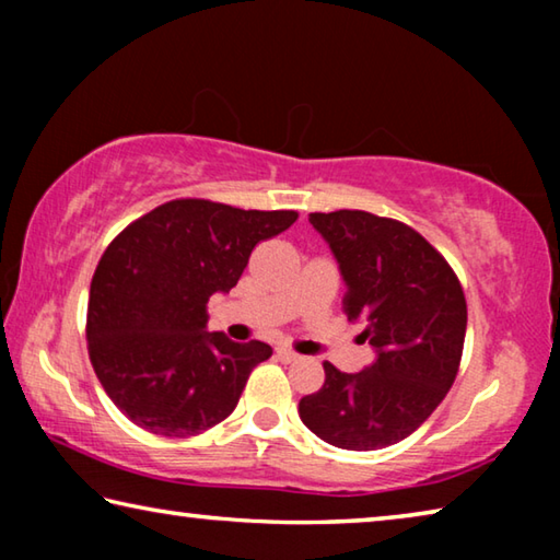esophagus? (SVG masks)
Here are the masks:
<instances>
[{
  "mask_svg": "<svg viewBox=\"0 0 560 560\" xmlns=\"http://www.w3.org/2000/svg\"><path fill=\"white\" fill-rule=\"evenodd\" d=\"M277 358L281 360V363H299V360H301V355L293 353L291 348H279L277 350Z\"/></svg>",
  "mask_w": 560,
  "mask_h": 560,
  "instance_id": "esophagus-1",
  "label": "esophagus"
}]
</instances>
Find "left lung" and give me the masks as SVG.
<instances>
[{
	"instance_id": "obj_1",
	"label": "left lung",
	"mask_w": 560,
	"mask_h": 560,
	"mask_svg": "<svg viewBox=\"0 0 560 560\" xmlns=\"http://www.w3.org/2000/svg\"><path fill=\"white\" fill-rule=\"evenodd\" d=\"M346 279L343 314L375 363L355 375L328 360L320 390L301 397L306 428L340 450L371 452L412 434L450 393L467 334V299L447 259L405 222L363 210L314 212Z\"/></svg>"
}]
</instances>
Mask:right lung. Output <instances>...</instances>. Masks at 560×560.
<instances>
[{
    "label": "right lung",
    "mask_w": 560,
    "mask_h": 560,
    "mask_svg": "<svg viewBox=\"0 0 560 560\" xmlns=\"http://www.w3.org/2000/svg\"><path fill=\"white\" fill-rule=\"evenodd\" d=\"M299 220L293 210H240L170 200L108 244L91 279L89 358L113 405L153 434L195 438L232 415L261 340L207 334V301L236 287L254 246Z\"/></svg>",
    "instance_id": "add662e5"
}]
</instances>
